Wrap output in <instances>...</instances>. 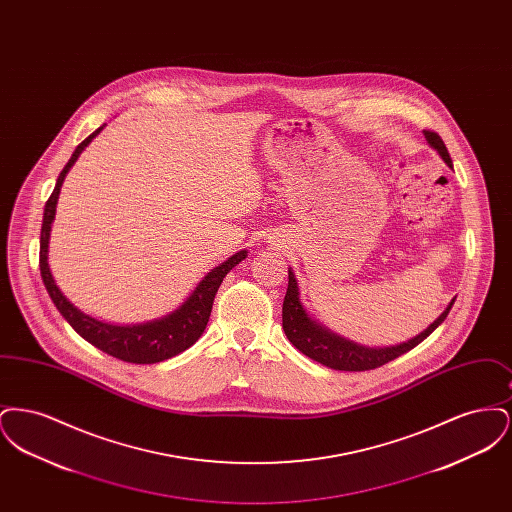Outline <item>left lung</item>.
I'll return each instance as SVG.
<instances>
[{"label":"left lung","mask_w":512,"mask_h":512,"mask_svg":"<svg viewBox=\"0 0 512 512\" xmlns=\"http://www.w3.org/2000/svg\"><path fill=\"white\" fill-rule=\"evenodd\" d=\"M424 138L439 153V157L445 161L447 167L453 169V161L449 157V151L439 138V134L432 130H424ZM299 286L292 268L288 270V292L284 297L282 307V328L292 341L295 349H299L309 359L317 361L320 365L334 368V370H349V372H361V370H372L378 366L386 365L399 355L411 351L420 341L426 340L439 324L449 315L455 299L445 307V311L439 315L424 332L414 336L409 341H403L399 345L390 347H366L361 343L341 338L340 334H334L326 326H322L315 318L307 313V309L301 303L299 297Z\"/></svg>","instance_id":"8db88e82"}]
</instances>
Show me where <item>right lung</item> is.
<instances>
[{
  "label": "right lung",
  "mask_w": 512,
  "mask_h": 512,
  "mask_svg": "<svg viewBox=\"0 0 512 512\" xmlns=\"http://www.w3.org/2000/svg\"><path fill=\"white\" fill-rule=\"evenodd\" d=\"M103 126H99L96 132H92L82 144H78V147L74 149L73 157L63 167V171L55 182L53 194L49 195L46 209H44L42 234H40V274H42L44 286L48 290L51 301L55 303L57 311L84 340L90 341L103 353L117 357L126 363L153 365V363L167 361L174 355L186 351L201 338V334L209 322V317H211L213 301L219 292V286L222 284L224 276L244 261L247 257V249L234 253L224 263H220L219 267L207 272V276L195 286L190 297L178 309H174L165 317L155 318V320L142 322V324H111V322L90 317V315L82 313L78 307H74L73 303L59 290V286L55 284L53 274L49 270L48 251L51 222L55 220V207H57V199L61 194V186H63L67 172L71 171V167L80 157V153L98 136L99 132L103 130Z\"/></svg>",
  "instance_id": "add662e5"
}]
</instances>
